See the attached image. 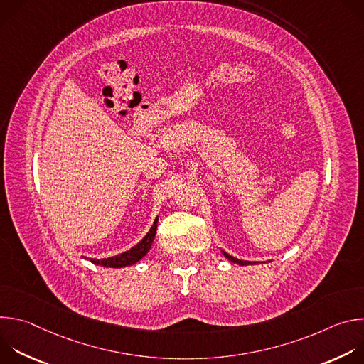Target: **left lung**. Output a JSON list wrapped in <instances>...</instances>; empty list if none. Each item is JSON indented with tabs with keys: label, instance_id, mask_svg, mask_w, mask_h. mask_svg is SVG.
Returning a JSON list of instances; mask_svg holds the SVG:
<instances>
[{
	"label": "left lung",
	"instance_id": "1",
	"mask_svg": "<svg viewBox=\"0 0 364 364\" xmlns=\"http://www.w3.org/2000/svg\"><path fill=\"white\" fill-rule=\"evenodd\" d=\"M222 253H223V256H225L226 259H229L230 262L237 264V265H240V267H246V265H256V264H257V262H250V261H240V259H237V257H235V256H232V255L226 253L225 250H222Z\"/></svg>",
	"mask_w": 364,
	"mask_h": 364
}]
</instances>
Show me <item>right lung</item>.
I'll use <instances>...</instances> for the list:
<instances>
[{
  "instance_id": "right-lung-1",
  "label": "right lung",
  "mask_w": 364,
  "mask_h": 364,
  "mask_svg": "<svg viewBox=\"0 0 364 364\" xmlns=\"http://www.w3.org/2000/svg\"><path fill=\"white\" fill-rule=\"evenodd\" d=\"M157 223H159V216L155 218L149 232L141 239V242H138L129 250L122 252V253L115 255V256H111V257H103V259L86 257V259H87V261H90L92 264H95V265L105 267V268H125V267H131V265L136 264L138 261H141V259L151 249V245L154 242L155 233H157Z\"/></svg>"
}]
</instances>
